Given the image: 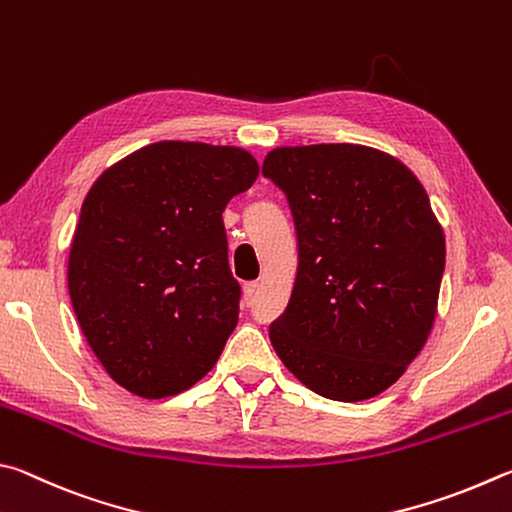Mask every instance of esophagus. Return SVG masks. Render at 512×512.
<instances>
[{
    "label": "esophagus",
    "mask_w": 512,
    "mask_h": 512,
    "mask_svg": "<svg viewBox=\"0 0 512 512\" xmlns=\"http://www.w3.org/2000/svg\"><path fill=\"white\" fill-rule=\"evenodd\" d=\"M256 292H258V283H256V281L245 283V299H247V301L254 299V297H256Z\"/></svg>",
    "instance_id": "esophagus-1"
}]
</instances>
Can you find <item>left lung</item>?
<instances>
[{"label": "left lung", "instance_id": "obj_1", "mask_svg": "<svg viewBox=\"0 0 512 512\" xmlns=\"http://www.w3.org/2000/svg\"><path fill=\"white\" fill-rule=\"evenodd\" d=\"M263 175L288 197L299 242L290 303L270 326L276 355L319 396H378L436 319L445 236L423 184L357 143L274 148Z\"/></svg>", "mask_w": 512, "mask_h": 512}]
</instances>
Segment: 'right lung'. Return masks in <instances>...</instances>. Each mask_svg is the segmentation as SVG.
Listing matches in <instances>:
<instances>
[{"label": "right lung", "mask_w": 512, "mask_h": 512, "mask_svg": "<svg viewBox=\"0 0 512 512\" xmlns=\"http://www.w3.org/2000/svg\"><path fill=\"white\" fill-rule=\"evenodd\" d=\"M256 177L242 148L159 141L89 188L69 297L98 362L134 396H175L218 362L240 303L222 211Z\"/></svg>", "instance_id": "obj_1"}]
</instances>
